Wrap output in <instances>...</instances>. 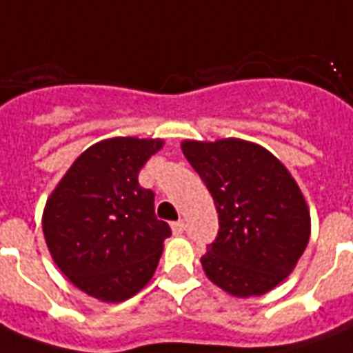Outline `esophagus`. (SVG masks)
Here are the masks:
<instances>
[{
    "instance_id": "esophagus-1",
    "label": "esophagus",
    "mask_w": 353,
    "mask_h": 353,
    "mask_svg": "<svg viewBox=\"0 0 353 353\" xmlns=\"http://www.w3.org/2000/svg\"><path fill=\"white\" fill-rule=\"evenodd\" d=\"M172 231H174V235H181V233L185 231L183 219H177V221H174V223H172Z\"/></svg>"
}]
</instances>
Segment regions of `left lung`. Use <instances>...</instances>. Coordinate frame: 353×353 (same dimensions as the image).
Returning <instances> with one entry per match:
<instances>
[{"label":"left lung","mask_w":353,"mask_h":353,"mask_svg":"<svg viewBox=\"0 0 353 353\" xmlns=\"http://www.w3.org/2000/svg\"><path fill=\"white\" fill-rule=\"evenodd\" d=\"M208 187L219 231L201 258L206 277L239 298L262 296L290 275L310 241V210L288 170L243 139L183 141Z\"/></svg>","instance_id":"left-lung-1"}]
</instances>
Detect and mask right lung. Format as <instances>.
I'll list each match as a JSON object with an SVG mask.
<instances>
[{
    "mask_svg": "<svg viewBox=\"0 0 353 353\" xmlns=\"http://www.w3.org/2000/svg\"><path fill=\"white\" fill-rule=\"evenodd\" d=\"M162 139L112 137L91 145L51 193L41 228L57 268L101 302H124L141 290L172 235L157 219L154 193L139 172Z\"/></svg>",
    "mask_w": 353,
    "mask_h": 353,
    "instance_id": "right-lung-1",
    "label": "right lung"
}]
</instances>
